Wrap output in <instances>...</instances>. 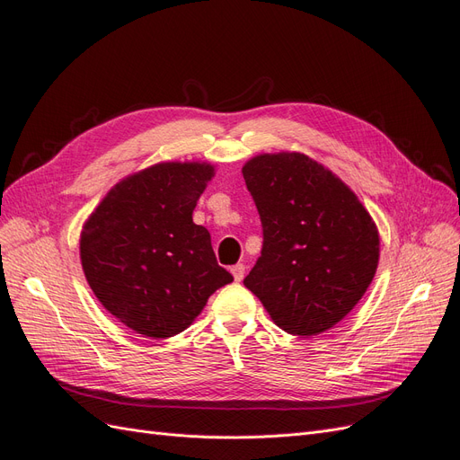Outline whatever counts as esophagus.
Segmentation results:
<instances>
[{
	"label": "esophagus",
	"mask_w": 460,
	"mask_h": 460,
	"mask_svg": "<svg viewBox=\"0 0 460 460\" xmlns=\"http://www.w3.org/2000/svg\"><path fill=\"white\" fill-rule=\"evenodd\" d=\"M230 272H232V276H234V280H235V282H242V280H243V276H245V264H243V262L234 264V267L230 269Z\"/></svg>",
	"instance_id": "esophagus-1"
}]
</instances>
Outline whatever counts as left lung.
<instances>
[{"instance_id": "left-lung-1", "label": "left lung", "mask_w": 460, "mask_h": 460, "mask_svg": "<svg viewBox=\"0 0 460 460\" xmlns=\"http://www.w3.org/2000/svg\"><path fill=\"white\" fill-rule=\"evenodd\" d=\"M242 172L264 235L245 288L288 333L333 328L374 280L376 222L340 176L305 153H261Z\"/></svg>"}]
</instances>
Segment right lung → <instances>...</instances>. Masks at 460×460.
<instances>
[{
  "label": "right lung",
  "mask_w": 460,
  "mask_h": 460,
  "mask_svg": "<svg viewBox=\"0 0 460 460\" xmlns=\"http://www.w3.org/2000/svg\"><path fill=\"white\" fill-rule=\"evenodd\" d=\"M213 176L205 161L151 164L111 188L82 226L80 262L93 296L146 338L184 332L234 280L191 217Z\"/></svg>",
  "instance_id": "add662e5"
}]
</instances>
